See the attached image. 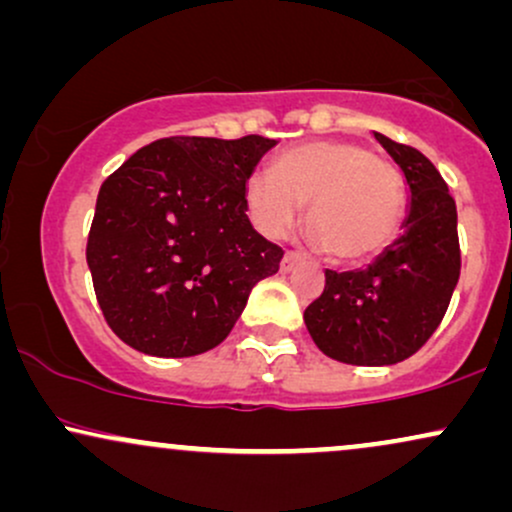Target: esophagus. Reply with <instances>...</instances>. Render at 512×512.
<instances>
[{"label":"esophagus","mask_w":512,"mask_h":512,"mask_svg":"<svg viewBox=\"0 0 512 512\" xmlns=\"http://www.w3.org/2000/svg\"><path fill=\"white\" fill-rule=\"evenodd\" d=\"M298 264H301V255H296V252H286L284 260H281V272L289 274L298 267Z\"/></svg>","instance_id":"esophagus-1"}]
</instances>
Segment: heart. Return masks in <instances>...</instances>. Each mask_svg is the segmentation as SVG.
I'll return each mask as SVG.
<instances>
[{
    "instance_id": "b5f03b06",
    "label": "heart",
    "mask_w": 512,
    "mask_h": 512,
    "mask_svg": "<svg viewBox=\"0 0 512 512\" xmlns=\"http://www.w3.org/2000/svg\"><path fill=\"white\" fill-rule=\"evenodd\" d=\"M245 204L267 238L286 236L305 204L310 243L337 262H358L397 238L407 187L399 168L368 146L322 139L286 149L274 175L252 173Z\"/></svg>"
}]
</instances>
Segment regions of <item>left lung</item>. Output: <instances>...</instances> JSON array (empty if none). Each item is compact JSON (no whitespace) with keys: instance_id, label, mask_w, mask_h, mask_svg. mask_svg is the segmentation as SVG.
<instances>
[{"instance_id":"left-lung-1","label":"left lung","mask_w":512,"mask_h":512,"mask_svg":"<svg viewBox=\"0 0 512 512\" xmlns=\"http://www.w3.org/2000/svg\"><path fill=\"white\" fill-rule=\"evenodd\" d=\"M375 139L409 187L404 233L366 269L325 272V291L303 320L317 349L351 366H392L438 330L460 279L457 209L448 185L414 146Z\"/></svg>"}]
</instances>
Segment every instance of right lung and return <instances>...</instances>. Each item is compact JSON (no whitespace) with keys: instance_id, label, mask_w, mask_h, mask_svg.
Here are the masks:
<instances>
[{"instance_id":"right-lung-1","label":"right lung","mask_w":512,"mask_h":512,"mask_svg":"<svg viewBox=\"0 0 512 512\" xmlns=\"http://www.w3.org/2000/svg\"><path fill=\"white\" fill-rule=\"evenodd\" d=\"M276 139L168 137L101 185L86 262L105 322L149 356L219 346L284 250L252 228L245 180Z\"/></svg>"}]
</instances>
